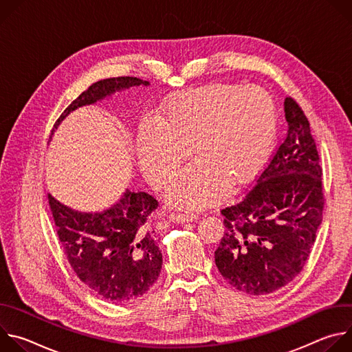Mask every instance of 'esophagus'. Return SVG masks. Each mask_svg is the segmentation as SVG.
Here are the masks:
<instances>
[{"instance_id": "esophagus-1", "label": "esophagus", "mask_w": 352, "mask_h": 352, "mask_svg": "<svg viewBox=\"0 0 352 352\" xmlns=\"http://www.w3.org/2000/svg\"><path fill=\"white\" fill-rule=\"evenodd\" d=\"M171 223H177V224H184L188 221H193L197 220V216L193 213H173L170 217Z\"/></svg>"}]
</instances>
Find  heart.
I'll return each mask as SVG.
<instances>
[{
    "label": "heart",
    "mask_w": 352,
    "mask_h": 352,
    "mask_svg": "<svg viewBox=\"0 0 352 352\" xmlns=\"http://www.w3.org/2000/svg\"><path fill=\"white\" fill-rule=\"evenodd\" d=\"M277 135L272 96L256 86L209 85L170 97L156 124L139 129V166L164 185L190 155L197 159L167 186L171 206L202 209L248 181L269 159Z\"/></svg>",
    "instance_id": "b5f03b06"
}]
</instances>
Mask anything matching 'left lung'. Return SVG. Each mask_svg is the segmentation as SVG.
<instances>
[{
	"label": "left lung",
	"instance_id": "8db88e82",
	"mask_svg": "<svg viewBox=\"0 0 352 352\" xmlns=\"http://www.w3.org/2000/svg\"><path fill=\"white\" fill-rule=\"evenodd\" d=\"M285 140L239 202L221 210L224 235L214 252L221 276L238 291L270 294L304 269L322 223V167L309 121L284 100Z\"/></svg>",
	"mask_w": 352,
	"mask_h": 352
}]
</instances>
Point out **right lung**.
<instances>
[{
    "label": "right lung",
    "mask_w": 352,
    "mask_h": 352,
    "mask_svg": "<svg viewBox=\"0 0 352 352\" xmlns=\"http://www.w3.org/2000/svg\"><path fill=\"white\" fill-rule=\"evenodd\" d=\"M150 83L132 76L93 83L65 109L52 135L72 111L91 106L117 91ZM58 238L76 276L111 302H131L159 278L163 256L159 234L148 216L159 202L147 192L128 188L114 205L100 212H79L48 193Z\"/></svg>",
    "instance_id": "add662e5"
}]
</instances>
